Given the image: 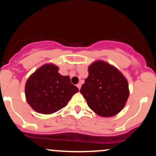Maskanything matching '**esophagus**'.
Listing matches in <instances>:
<instances>
[{
	"instance_id": "obj_1",
	"label": "esophagus",
	"mask_w": 156,
	"mask_h": 156,
	"mask_svg": "<svg viewBox=\"0 0 156 156\" xmlns=\"http://www.w3.org/2000/svg\"><path fill=\"white\" fill-rule=\"evenodd\" d=\"M77 87H78V89H81V84H80V83H78V84H77Z\"/></svg>"
}]
</instances>
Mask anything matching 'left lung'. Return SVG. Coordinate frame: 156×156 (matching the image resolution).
<instances>
[{
	"mask_svg": "<svg viewBox=\"0 0 156 156\" xmlns=\"http://www.w3.org/2000/svg\"><path fill=\"white\" fill-rule=\"evenodd\" d=\"M88 74L80 90L88 106L102 117H112L120 112L130 94L128 83L123 74L102 60L90 64Z\"/></svg>",
	"mask_w": 156,
	"mask_h": 156,
	"instance_id": "obj_1",
	"label": "left lung"
}]
</instances>
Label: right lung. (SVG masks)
Instances as JSON below:
<instances>
[{"label": "right lung", "mask_w": 156, "mask_h": 156, "mask_svg": "<svg viewBox=\"0 0 156 156\" xmlns=\"http://www.w3.org/2000/svg\"><path fill=\"white\" fill-rule=\"evenodd\" d=\"M59 67L47 63L28 78L25 86L27 103L34 111L50 115L65 107L78 88L72 84L68 75L58 72Z\"/></svg>", "instance_id": "right-lung-1"}]
</instances>
